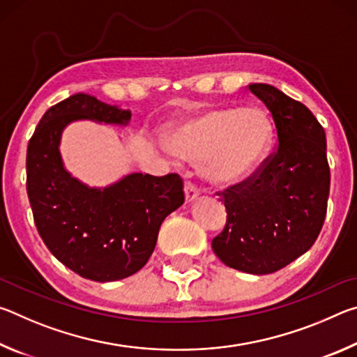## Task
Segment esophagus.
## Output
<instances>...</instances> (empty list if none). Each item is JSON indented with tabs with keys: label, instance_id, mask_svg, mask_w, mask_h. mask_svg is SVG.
<instances>
[{
	"label": "esophagus",
	"instance_id": "esophagus-1",
	"mask_svg": "<svg viewBox=\"0 0 357 357\" xmlns=\"http://www.w3.org/2000/svg\"><path fill=\"white\" fill-rule=\"evenodd\" d=\"M200 195V190L197 189V185H193L192 183L185 184V202L192 203L193 200H197V197Z\"/></svg>",
	"mask_w": 357,
	"mask_h": 357
}]
</instances>
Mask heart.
<instances>
[{"label": "heart", "instance_id": "obj_1", "mask_svg": "<svg viewBox=\"0 0 357 357\" xmlns=\"http://www.w3.org/2000/svg\"><path fill=\"white\" fill-rule=\"evenodd\" d=\"M273 140V124L255 107H208L173 132L172 149L181 159L202 162L213 185H236L261 167Z\"/></svg>", "mask_w": 357, "mask_h": 357}]
</instances>
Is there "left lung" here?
Listing matches in <instances>:
<instances>
[{"label":"left lung","instance_id":"obj_1","mask_svg":"<svg viewBox=\"0 0 357 357\" xmlns=\"http://www.w3.org/2000/svg\"><path fill=\"white\" fill-rule=\"evenodd\" d=\"M275 124L277 148L249 179L217 195L227 225L213 239L222 263L273 274L315 244L328 209L331 172L326 134L304 104L266 83L249 84Z\"/></svg>","mask_w":357,"mask_h":357}]
</instances>
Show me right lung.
Wrapping results in <instances>:
<instances>
[{
  "mask_svg": "<svg viewBox=\"0 0 357 357\" xmlns=\"http://www.w3.org/2000/svg\"><path fill=\"white\" fill-rule=\"evenodd\" d=\"M130 112L78 93L48 108L26 151V190L34 223L56 259L94 282L126 279L148 263L168 214L184 203L183 179L132 173L89 187L66 170L59 143L74 121L126 126Z\"/></svg>",
  "mask_w": 357,
  "mask_h": 357,
  "instance_id": "1",
  "label": "right lung"
}]
</instances>
